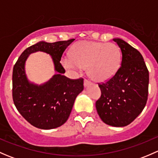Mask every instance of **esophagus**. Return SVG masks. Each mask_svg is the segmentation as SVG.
Wrapping results in <instances>:
<instances>
[{"label":"esophagus","mask_w":158,"mask_h":158,"mask_svg":"<svg viewBox=\"0 0 158 158\" xmlns=\"http://www.w3.org/2000/svg\"><path fill=\"white\" fill-rule=\"evenodd\" d=\"M89 85H90V82H89L88 80L85 79V80H84V86L87 87V86H89Z\"/></svg>","instance_id":"34e87169"}]
</instances>
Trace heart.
I'll return each instance as SVG.
<instances>
[{
  "label": "heart",
  "mask_w": 158,
  "mask_h": 158,
  "mask_svg": "<svg viewBox=\"0 0 158 158\" xmlns=\"http://www.w3.org/2000/svg\"><path fill=\"white\" fill-rule=\"evenodd\" d=\"M120 49L111 43L82 40L73 46L70 57H64L62 63L67 69L87 68V74L96 82H106L114 77L120 68Z\"/></svg>",
  "instance_id": "b5f03b06"
}]
</instances>
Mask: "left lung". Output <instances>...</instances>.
I'll list each match as a JSON object with an SVG mask.
<instances>
[{"label":"left lung","mask_w":158,"mask_h":158,"mask_svg":"<svg viewBox=\"0 0 158 158\" xmlns=\"http://www.w3.org/2000/svg\"><path fill=\"white\" fill-rule=\"evenodd\" d=\"M113 40L122 51V63L114 77L98 85L102 95L95 107L104 123L124 127L141 114L147 103L149 73L139 51L120 38Z\"/></svg>","instance_id":"8db88e82"}]
</instances>
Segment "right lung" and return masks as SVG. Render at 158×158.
<instances>
[{"label": "right lung", "mask_w": 158, "mask_h": 158, "mask_svg": "<svg viewBox=\"0 0 158 158\" xmlns=\"http://www.w3.org/2000/svg\"><path fill=\"white\" fill-rule=\"evenodd\" d=\"M75 39L55 43L40 41L22 52L13 69V100L22 116L36 128L49 130L63 125L69 118L76 98L83 90V79L72 80L63 76L62 56ZM49 54L57 73L38 85L28 79L26 61L31 53Z\"/></svg>", "instance_id": "1"}]
</instances>
